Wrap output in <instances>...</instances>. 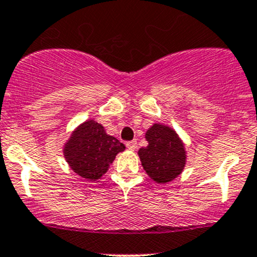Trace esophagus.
<instances>
[{"label": "esophagus", "mask_w": 257, "mask_h": 257, "mask_svg": "<svg viewBox=\"0 0 257 257\" xmlns=\"http://www.w3.org/2000/svg\"><path fill=\"white\" fill-rule=\"evenodd\" d=\"M126 145V148L129 149V150H132V151H134L135 149H137V142H135V140H132V142H128L125 144Z\"/></svg>", "instance_id": "1"}]
</instances>
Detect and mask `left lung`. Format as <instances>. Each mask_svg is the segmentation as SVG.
Wrapping results in <instances>:
<instances>
[{
    "instance_id": "8db88e82",
    "label": "left lung",
    "mask_w": 257,
    "mask_h": 257,
    "mask_svg": "<svg viewBox=\"0 0 257 257\" xmlns=\"http://www.w3.org/2000/svg\"><path fill=\"white\" fill-rule=\"evenodd\" d=\"M145 138L149 145L140 149L139 156L146 173L157 183H167L178 177L185 165V151L176 132L154 124Z\"/></svg>"
}]
</instances>
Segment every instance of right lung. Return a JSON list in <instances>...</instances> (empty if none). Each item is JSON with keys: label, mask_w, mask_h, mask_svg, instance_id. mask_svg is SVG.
<instances>
[{"label": "right lung", "mask_w": 257, "mask_h": 257, "mask_svg": "<svg viewBox=\"0 0 257 257\" xmlns=\"http://www.w3.org/2000/svg\"><path fill=\"white\" fill-rule=\"evenodd\" d=\"M125 146L107 135L101 124L87 120L72 134L64 148V157L72 170L87 180H96L106 173L115 155Z\"/></svg>", "instance_id": "right-lung-1"}]
</instances>
